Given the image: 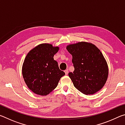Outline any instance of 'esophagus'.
Returning a JSON list of instances; mask_svg holds the SVG:
<instances>
[{
  "mask_svg": "<svg viewBox=\"0 0 125 125\" xmlns=\"http://www.w3.org/2000/svg\"><path fill=\"white\" fill-rule=\"evenodd\" d=\"M64 72H65V75H67L68 73V69H66V70H65Z\"/></svg>",
  "mask_w": 125,
  "mask_h": 125,
  "instance_id": "esophagus-1",
  "label": "esophagus"
}]
</instances>
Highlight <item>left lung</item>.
<instances>
[{"label":"left lung","mask_w":125,"mask_h":125,"mask_svg":"<svg viewBox=\"0 0 125 125\" xmlns=\"http://www.w3.org/2000/svg\"><path fill=\"white\" fill-rule=\"evenodd\" d=\"M74 71L68 73L74 86L85 95L94 94L103 88L109 74L107 62L95 45L79 42L68 45Z\"/></svg>","instance_id":"8db88e82"}]
</instances>
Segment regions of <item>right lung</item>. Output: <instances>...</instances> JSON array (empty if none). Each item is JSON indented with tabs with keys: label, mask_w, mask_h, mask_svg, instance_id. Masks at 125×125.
Listing matches in <instances>:
<instances>
[{
	"label": "right lung",
	"mask_w": 125,
	"mask_h": 125,
	"mask_svg": "<svg viewBox=\"0 0 125 125\" xmlns=\"http://www.w3.org/2000/svg\"><path fill=\"white\" fill-rule=\"evenodd\" d=\"M59 49L51 44L42 43L26 55L22 67L23 78L29 89L35 94L42 96L49 94L65 74L53 58Z\"/></svg>",
	"instance_id": "add662e5"
}]
</instances>
